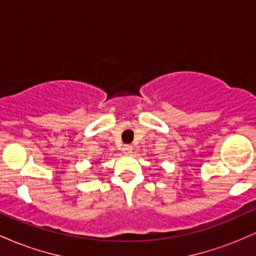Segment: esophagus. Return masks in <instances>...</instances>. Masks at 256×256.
<instances>
[{
  "mask_svg": "<svg viewBox=\"0 0 256 256\" xmlns=\"http://www.w3.org/2000/svg\"><path fill=\"white\" fill-rule=\"evenodd\" d=\"M131 152H132V146L131 144H125L124 146H122V152H124V154H130Z\"/></svg>",
  "mask_w": 256,
  "mask_h": 256,
  "instance_id": "esophagus-1",
  "label": "esophagus"
}]
</instances>
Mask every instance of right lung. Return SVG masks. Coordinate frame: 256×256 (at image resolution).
<instances>
[{
  "label": "right lung",
  "mask_w": 256,
  "mask_h": 256,
  "mask_svg": "<svg viewBox=\"0 0 256 256\" xmlns=\"http://www.w3.org/2000/svg\"><path fill=\"white\" fill-rule=\"evenodd\" d=\"M95 164H96V162H95Z\"/></svg>",
  "instance_id": "add662e5"
}]
</instances>
